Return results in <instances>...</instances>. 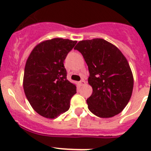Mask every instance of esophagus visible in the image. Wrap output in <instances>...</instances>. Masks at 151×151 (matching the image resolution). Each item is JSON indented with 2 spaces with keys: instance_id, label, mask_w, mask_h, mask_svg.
<instances>
[{
  "instance_id": "obj_1",
  "label": "esophagus",
  "mask_w": 151,
  "mask_h": 151,
  "mask_svg": "<svg viewBox=\"0 0 151 151\" xmlns=\"http://www.w3.org/2000/svg\"><path fill=\"white\" fill-rule=\"evenodd\" d=\"M85 83H86V82H85V80H84V79L81 80V81L79 82V84L81 86H83V85H85Z\"/></svg>"
}]
</instances>
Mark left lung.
Returning <instances> with one entry per match:
<instances>
[{
	"instance_id": "8db88e82",
	"label": "left lung",
	"mask_w": 151,
	"mask_h": 151,
	"mask_svg": "<svg viewBox=\"0 0 151 151\" xmlns=\"http://www.w3.org/2000/svg\"><path fill=\"white\" fill-rule=\"evenodd\" d=\"M82 54L93 88L87 99L92 113L101 118L117 115L128 104L134 80L127 60L116 47L102 38L84 40L75 47Z\"/></svg>"
}]
</instances>
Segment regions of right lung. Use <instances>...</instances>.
Segmentation results:
<instances>
[{
	"label": "right lung",
	"mask_w": 151,
	"mask_h": 151,
	"mask_svg": "<svg viewBox=\"0 0 151 151\" xmlns=\"http://www.w3.org/2000/svg\"><path fill=\"white\" fill-rule=\"evenodd\" d=\"M76 41L53 38L31 52L24 70L23 88L31 106L39 115L54 119L69 109L76 86L66 78L63 62Z\"/></svg>",
	"instance_id": "add662e5"
}]
</instances>
